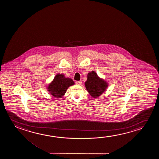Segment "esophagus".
<instances>
[{"mask_svg": "<svg viewBox=\"0 0 159 159\" xmlns=\"http://www.w3.org/2000/svg\"><path fill=\"white\" fill-rule=\"evenodd\" d=\"M81 83H82V82H81V81H76V82H75V84H76V85H80L81 84Z\"/></svg>", "mask_w": 159, "mask_h": 159, "instance_id": "34e87169", "label": "esophagus"}]
</instances>
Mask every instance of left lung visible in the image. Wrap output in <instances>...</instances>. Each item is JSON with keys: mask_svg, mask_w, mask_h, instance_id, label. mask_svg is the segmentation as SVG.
Masks as SVG:
<instances>
[{"mask_svg": "<svg viewBox=\"0 0 159 159\" xmlns=\"http://www.w3.org/2000/svg\"><path fill=\"white\" fill-rule=\"evenodd\" d=\"M85 85L88 92L94 98L99 97L107 87V82L99 78L94 71L87 74V80Z\"/></svg>", "mask_w": 159, "mask_h": 159, "instance_id": "1", "label": "left lung"}]
</instances>
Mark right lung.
<instances>
[{"label":"right lung","mask_w":159,"mask_h":159,"mask_svg":"<svg viewBox=\"0 0 159 159\" xmlns=\"http://www.w3.org/2000/svg\"><path fill=\"white\" fill-rule=\"evenodd\" d=\"M74 84L72 79L65 78L63 74H57L48 86V91L56 98H62L68 88Z\"/></svg>","instance_id":"obj_1"}]
</instances>
